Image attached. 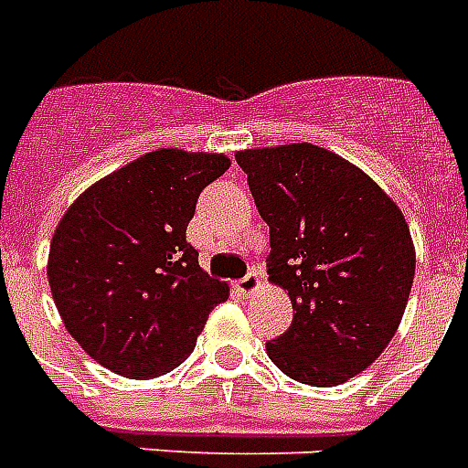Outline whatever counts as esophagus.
I'll use <instances>...</instances> for the list:
<instances>
[{
	"mask_svg": "<svg viewBox=\"0 0 468 468\" xmlns=\"http://www.w3.org/2000/svg\"><path fill=\"white\" fill-rule=\"evenodd\" d=\"M257 286H260V271L252 270V271H248V274H245V277H242L240 282H238V292H240V293H252L257 289Z\"/></svg>",
	"mask_w": 468,
	"mask_h": 468,
	"instance_id": "obj_1",
	"label": "esophagus"
}]
</instances>
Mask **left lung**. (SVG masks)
<instances>
[{
    "instance_id": "8db88e82",
    "label": "left lung",
    "mask_w": 468,
    "mask_h": 468,
    "mask_svg": "<svg viewBox=\"0 0 468 468\" xmlns=\"http://www.w3.org/2000/svg\"><path fill=\"white\" fill-rule=\"evenodd\" d=\"M235 157L270 226L267 271L296 311L267 355L301 384H342L399 330L415 277L406 218L362 169L311 143Z\"/></svg>"
}]
</instances>
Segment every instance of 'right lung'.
<instances>
[{
  "instance_id": "right-lung-1",
  "label": "right lung",
  "mask_w": 468,
  "mask_h": 468,
  "mask_svg": "<svg viewBox=\"0 0 468 468\" xmlns=\"http://www.w3.org/2000/svg\"><path fill=\"white\" fill-rule=\"evenodd\" d=\"M228 167L226 155L155 150L91 184L62 216L48 282L68 333L101 367L167 374L228 299L186 242L198 194Z\"/></svg>"
}]
</instances>
